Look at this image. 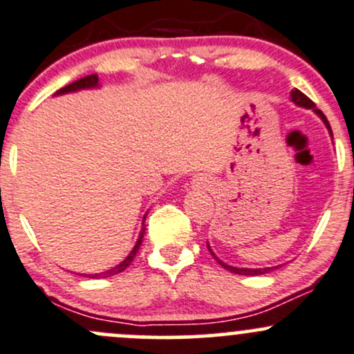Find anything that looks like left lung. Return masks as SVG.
<instances>
[{
    "mask_svg": "<svg viewBox=\"0 0 354 354\" xmlns=\"http://www.w3.org/2000/svg\"><path fill=\"white\" fill-rule=\"evenodd\" d=\"M290 100H292L294 104H296V106H299V107H306V109H313L314 112H316L317 115H319L321 118V120L322 122L326 124V127H328V131H329V134L333 136V131H331V126H329V122H328V119H326V115L322 114V112L319 111V109L316 107V104L313 102V100L309 99L308 95H304L302 94L301 91H297V88H294L292 92H290ZM207 247H208V250H209V254L213 255V257H215V260L216 262L220 263L221 267H223V269H227V270H230V272H234V274H240V275H262V274H267V272H270V270H274V267H267V269H240V267H232V266H227V263L225 262H221V260L216 257L215 254H213L212 252V248H209V245H208V242H207ZM275 269H277V267H275Z\"/></svg>",
    "mask_w": 354,
    "mask_h": 354,
    "instance_id": "left-lung-1",
    "label": "left lung"
}]
</instances>
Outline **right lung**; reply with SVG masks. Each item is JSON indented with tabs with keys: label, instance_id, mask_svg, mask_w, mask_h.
<instances>
[{
	"label": "right lung",
	"instance_id": "1",
	"mask_svg": "<svg viewBox=\"0 0 354 354\" xmlns=\"http://www.w3.org/2000/svg\"><path fill=\"white\" fill-rule=\"evenodd\" d=\"M95 87H99V77H97V75H87V77H84V79H79V80H75V82H72L70 85H67V87L60 88V91H58L55 95H62V94H68V92L82 91V88H95ZM145 220H146V215H145V218H142V228H141V234H139L138 242H136V245H134L133 250H131V254L127 255V257L124 259L122 262L119 263V266L112 267V269H109L106 272H100V274H85V275H87V277H91V279H106V277H111V275L119 274V272L126 270L127 267L131 266V262H133V260H134L136 254H138L139 247H141V243H142V236H145V234H146Z\"/></svg>",
	"mask_w": 354,
	"mask_h": 354
}]
</instances>
